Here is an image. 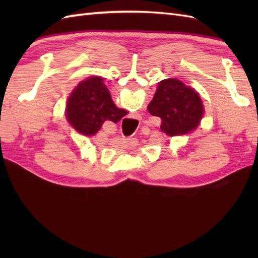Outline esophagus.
<instances>
[{
	"mask_svg": "<svg viewBox=\"0 0 258 258\" xmlns=\"http://www.w3.org/2000/svg\"><path fill=\"white\" fill-rule=\"evenodd\" d=\"M133 118H136V119L141 120L142 119V115L140 113H135V114H133Z\"/></svg>",
	"mask_w": 258,
	"mask_h": 258,
	"instance_id": "1",
	"label": "esophagus"
}]
</instances>
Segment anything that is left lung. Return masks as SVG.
Instances as JSON below:
<instances>
[{"label":"left lung","instance_id":"left-lung-1","mask_svg":"<svg viewBox=\"0 0 258 258\" xmlns=\"http://www.w3.org/2000/svg\"><path fill=\"white\" fill-rule=\"evenodd\" d=\"M147 111L162 119L161 130L164 133L176 136L188 134L199 126L204 106L194 89L179 80L166 79L158 83Z\"/></svg>","mask_w":258,"mask_h":258}]
</instances>
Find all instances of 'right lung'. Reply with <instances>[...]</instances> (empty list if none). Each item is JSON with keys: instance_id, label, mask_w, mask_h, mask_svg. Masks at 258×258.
<instances>
[{"instance_id": "right-lung-1", "label": "right lung", "mask_w": 258, "mask_h": 258, "mask_svg": "<svg viewBox=\"0 0 258 258\" xmlns=\"http://www.w3.org/2000/svg\"><path fill=\"white\" fill-rule=\"evenodd\" d=\"M126 114L127 111L115 105L103 79L98 76L82 81L68 98L69 122L86 136L96 134L105 120L117 123Z\"/></svg>"}]
</instances>
